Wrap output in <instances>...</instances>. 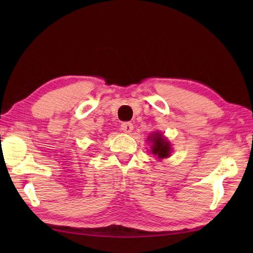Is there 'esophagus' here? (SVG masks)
Instances as JSON below:
<instances>
[{"mask_svg":"<svg viewBox=\"0 0 253 253\" xmlns=\"http://www.w3.org/2000/svg\"><path fill=\"white\" fill-rule=\"evenodd\" d=\"M132 129H133V126H132L131 123L126 122V123H123L122 125H121V130H122L123 132L129 133V132L132 131Z\"/></svg>","mask_w":253,"mask_h":253,"instance_id":"esophagus-1","label":"esophagus"}]
</instances>
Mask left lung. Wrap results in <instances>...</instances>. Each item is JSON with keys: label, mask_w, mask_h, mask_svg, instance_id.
<instances>
[{"label": "left lung", "mask_w": 253, "mask_h": 253, "mask_svg": "<svg viewBox=\"0 0 253 253\" xmlns=\"http://www.w3.org/2000/svg\"><path fill=\"white\" fill-rule=\"evenodd\" d=\"M147 140L149 142H151V152L154 154L155 157H158L159 160L166 159L170 157L171 153V146L169 142V140H166L162 133L160 132H153L148 137Z\"/></svg>", "instance_id": "8db88e82"}]
</instances>
